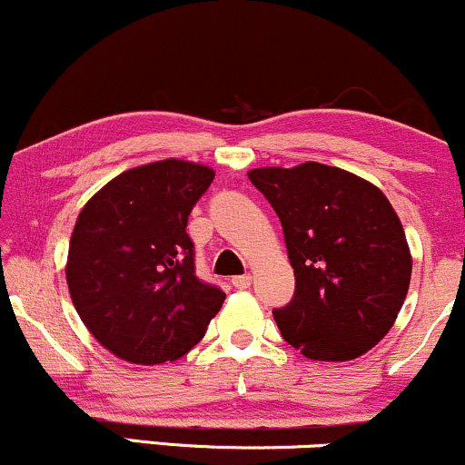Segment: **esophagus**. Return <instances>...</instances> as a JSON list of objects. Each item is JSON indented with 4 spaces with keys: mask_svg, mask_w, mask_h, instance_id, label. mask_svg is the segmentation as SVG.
Listing matches in <instances>:
<instances>
[{
    "mask_svg": "<svg viewBox=\"0 0 465 465\" xmlns=\"http://www.w3.org/2000/svg\"><path fill=\"white\" fill-rule=\"evenodd\" d=\"M232 284L236 286V288H240V291H244V288L251 286V275L247 273V275H236V277H232Z\"/></svg>",
    "mask_w": 465,
    "mask_h": 465,
    "instance_id": "34e87169",
    "label": "esophagus"
}]
</instances>
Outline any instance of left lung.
Instances as JSON below:
<instances>
[{"instance_id":"1","label":"left lung","mask_w":465,"mask_h":465,"mask_svg":"<svg viewBox=\"0 0 465 465\" xmlns=\"http://www.w3.org/2000/svg\"><path fill=\"white\" fill-rule=\"evenodd\" d=\"M251 183L280 218L295 295L273 317L314 361H351L391 330L411 282V253L391 203L370 181L317 162L258 168Z\"/></svg>"}]
</instances>
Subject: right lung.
Returning a JSON list of instances; mask_svg holds the SVG:
<instances>
[{
    "label": "right lung",
    "instance_id": "add662e5",
    "mask_svg": "<svg viewBox=\"0 0 465 465\" xmlns=\"http://www.w3.org/2000/svg\"><path fill=\"white\" fill-rule=\"evenodd\" d=\"M214 181L207 165L165 159L122 173L78 214L67 286L89 332L120 359L177 361L225 302L196 277L188 216Z\"/></svg>",
    "mask_w": 465,
    "mask_h": 465
}]
</instances>
